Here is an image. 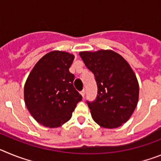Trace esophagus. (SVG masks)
Here are the masks:
<instances>
[{
    "label": "esophagus",
    "mask_w": 161,
    "mask_h": 161,
    "mask_svg": "<svg viewBox=\"0 0 161 161\" xmlns=\"http://www.w3.org/2000/svg\"><path fill=\"white\" fill-rule=\"evenodd\" d=\"M80 94H81V96L83 97H85V89H84V90H82L81 92H80Z\"/></svg>",
    "instance_id": "esophagus-1"
}]
</instances>
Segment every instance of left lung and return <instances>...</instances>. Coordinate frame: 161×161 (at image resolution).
<instances>
[{"mask_svg":"<svg viewBox=\"0 0 161 161\" xmlns=\"http://www.w3.org/2000/svg\"><path fill=\"white\" fill-rule=\"evenodd\" d=\"M80 56L93 72L96 100L87 102L92 118L104 128H117L128 121L139 100V83L126 59L111 50L81 52Z\"/></svg>","mask_w":161,"mask_h":161,"instance_id":"left-lung-1","label":"left lung"}]
</instances>
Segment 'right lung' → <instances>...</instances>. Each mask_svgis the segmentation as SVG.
I'll return each instance as SVG.
<instances>
[{
	"label": "right lung",
	"instance_id": "right-lung-1",
	"mask_svg": "<svg viewBox=\"0 0 161 161\" xmlns=\"http://www.w3.org/2000/svg\"><path fill=\"white\" fill-rule=\"evenodd\" d=\"M72 54L53 51L42 56L33 68L24 86V100L33 118L42 126L55 128L72 118L81 95L73 86L69 68Z\"/></svg>",
	"mask_w": 161,
	"mask_h": 161
}]
</instances>
